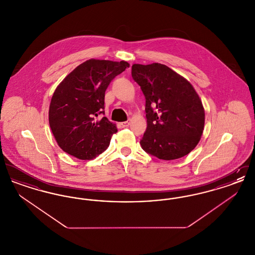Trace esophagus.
<instances>
[{"instance_id":"34e87169","label":"esophagus","mask_w":255,"mask_h":255,"mask_svg":"<svg viewBox=\"0 0 255 255\" xmlns=\"http://www.w3.org/2000/svg\"><path fill=\"white\" fill-rule=\"evenodd\" d=\"M130 123H131V121L128 120L127 122H121V125H122V127L125 128V127H128L130 125Z\"/></svg>"}]
</instances>
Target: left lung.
Returning <instances> with one entry per match:
<instances>
[{
	"label": "left lung",
	"instance_id": "obj_1",
	"mask_svg": "<svg viewBox=\"0 0 255 255\" xmlns=\"http://www.w3.org/2000/svg\"><path fill=\"white\" fill-rule=\"evenodd\" d=\"M132 77L146 99L147 129L140 140L142 149L164 160L189 154L205 127V109L194 87L159 63L133 64Z\"/></svg>",
	"mask_w": 255,
	"mask_h": 255
}]
</instances>
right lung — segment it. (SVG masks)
I'll return each mask as SVG.
<instances>
[{
    "instance_id": "add662e5",
    "label": "right lung",
    "mask_w": 255,
    "mask_h": 255,
    "mask_svg": "<svg viewBox=\"0 0 255 255\" xmlns=\"http://www.w3.org/2000/svg\"><path fill=\"white\" fill-rule=\"evenodd\" d=\"M126 61L90 59L77 66L55 89L49 110L51 132L61 149L83 160L104 152L118 132L104 114L105 91L110 82L129 68Z\"/></svg>"
}]
</instances>
